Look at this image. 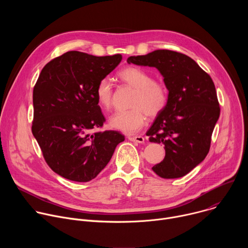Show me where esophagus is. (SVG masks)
<instances>
[{
  "label": "esophagus",
  "instance_id": "obj_1",
  "mask_svg": "<svg viewBox=\"0 0 248 248\" xmlns=\"http://www.w3.org/2000/svg\"><path fill=\"white\" fill-rule=\"evenodd\" d=\"M128 140L133 141V142H137V143H141L143 144L145 142V139L143 136H140V135H136V136H127Z\"/></svg>",
  "mask_w": 248,
  "mask_h": 248
}]
</instances>
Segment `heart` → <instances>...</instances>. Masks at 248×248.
I'll list each match as a JSON object with an SVG mask.
<instances>
[{
	"mask_svg": "<svg viewBox=\"0 0 248 248\" xmlns=\"http://www.w3.org/2000/svg\"><path fill=\"white\" fill-rule=\"evenodd\" d=\"M119 78L136 90L131 110H121L110 118V125L124 133L133 134L139 131L149 117H156L166 108L169 100V90L161 82L154 80L146 70L127 66L119 73ZM95 95L100 107L105 110L111 108L113 103V85L109 78H104L96 86Z\"/></svg>",
	"mask_w": 248,
	"mask_h": 248,
	"instance_id": "obj_1",
	"label": "heart"
}]
</instances>
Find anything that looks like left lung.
Here are the masks:
<instances>
[{"label": "left lung", "mask_w": 248, "mask_h": 248, "mask_svg": "<svg viewBox=\"0 0 248 248\" xmlns=\"http://www.w3.org/2000/svg\"><path fill=\"white\" fill-rule=\"evenodd\" d=\"M127 62L156 67L164 78L168 104L146 135L150 142L165 145L166 155L152 170L163 179L182 178L209 152L220 117L214 82L195 61L174 51L156 50L144 56H131Z\"/></svg>", "instance_id": "8db88e82"}]
</instances>
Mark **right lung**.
<instances>
[{
  "label": "right lung",
  "mask_w": 248,
  "mask_h": 248,
  "mask_svg": "<svg viewBox=\"0 0 248 248\" xmlns=\"http://www.w3.org/2000/svg\"><path fill=\"white\" fill-rule=\"evenodd\" d=\"M123 57L69 51L49 62L33 89L32 133L49 167L62 178L86 183L110 162L124 135L96 131L106 121L95 90Z\"/></svg>",
  "instance_id": "1"
}]
</instances>
